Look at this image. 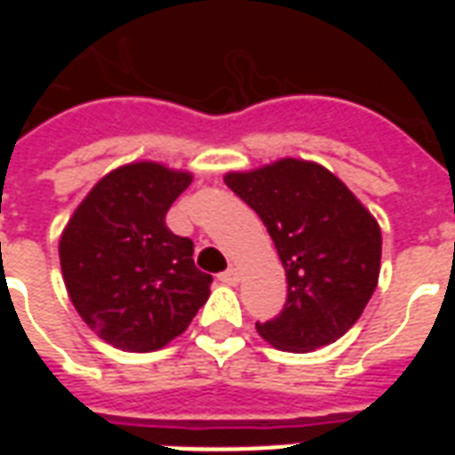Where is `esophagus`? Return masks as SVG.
<instances>
[{
	"label": "esophagus",
	"mask_w": 455,
	"mask_h": 455,
	"mask_svg": "<svg viewBox=\"0 0 455 455\" xmlns=\"http://www.w3.org/2000/svg\"><path fill=\"white\" fill-rule=\"evenodd\" d=\"M219 280L224 283V285H238V280H241V273H238V267H227L221 275H219Z\"/></svg>",
	"instance_id": "obj_1"
}]
</instances>
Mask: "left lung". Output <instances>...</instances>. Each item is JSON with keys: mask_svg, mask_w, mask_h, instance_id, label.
Here are the masks:
<instances>
[{"mask_svg": "<svg viewBox=\"0 0 455 455\" xmlns=\"http://www.w3.org/2000/svg\"><path fill=\"white\" fill-rule=\"evenodd\" d=\"M228 188L263 219L287 275L283 312L258 334L280 351L307 353L351 329L380 275L378 221L351 189L316 163L283 158L228 172Z\"/></svg>", "mask_w": 455, "mask_h": 455, "instance_id": "8db88e82", "label": "left lung"}]
</instances>
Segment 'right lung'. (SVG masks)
<instances>
[{
    "instance_id": "obj_1",
    "label": "right lung",
    "mask_w": 455,
    "mask_h": 455,
    "mask_svg": "<svg viewBox=\"0 0 455 455\" xmlns=\"http://www.w3.org/2000/svg\"><path fill=\"white\" fill-rule=\"evenodd\" d=\"M192 175L131 163L104 175L60 236V267L77 315L114 348L158 351L209 299L195 243L165 224Z\"/></svg>"
}]
</instances>
